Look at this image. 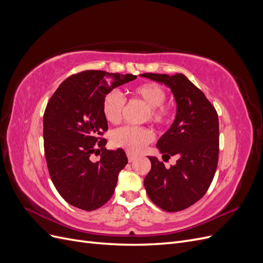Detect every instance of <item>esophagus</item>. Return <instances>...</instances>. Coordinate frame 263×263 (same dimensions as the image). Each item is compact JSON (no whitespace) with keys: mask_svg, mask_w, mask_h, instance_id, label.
Masks as SVG:
<instances>
[{"mask_svg":"<svg viewBox=\"0 0 263 263\" xmlns=\"http://www.w3.org/2000/svg\"><path fill=\"white\" fill-rule=\"evenodd\" d=\"M127 158H128V161H129V162H133V161L135 160V159H136V157H135V156L132 155V154H129V153L127 154Z\"/></svg>","mask_w":263,"mask_h":263,"instance_id":"obj_1","label":"esophagus"}]
</instances>
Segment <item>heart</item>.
I'll list each match as a JSON object with an SVG mask.
<instances>
[{"mask_svg":"<svg viewBox=\"0 0 263 263\" xmlns=\"http://www.w3.org/2000/svg\"><path fill=\"white\" fill-rule=\"evenodd\" d=\"M133 94L147 105L145 114L146 121L156 125L164 126L169 124L172 112L163 105L166 93L162 86L157 83H142L133 89ZM125 105L124 99L117 92L107 93L102 101V113L110 124H118L122 119ZM154 133L147 127L126 126L114 130L110 135V142L115 148H122L129 154H138L154 140Z\"/></svg>","mask_w":263,"mask_h":263,"instance_id":"b5f03b06","label":"heart"}]
</instances>
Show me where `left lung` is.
<instances>
[{
	"mask_svg": "<svg viewBox=\"0 0 263 263\" xmlns=\"http://www.w3.org/2000/svg\"><path fill=\"white\" fill-rule=\"evenodd\" d=\"M141 77L170 87L177 103L176 118L157 142L163 160L176 156L177 163L166 169L158 158L148 157L151 170L144 185L157 206L166 212H179L201 200L216 172L217 112L184 74L144 73Z\"/></svg>",
	"mask_w": 263,
	"mask_h": 263,
	"instance_id": "obj_1",
	"label": "left lung"
}]
</instances>
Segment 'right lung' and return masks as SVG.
<instances>
[{
	"mask_svg": "<svg viewBox=\"0 0 263 263\" xmlns=\"http://www.w3.org/2000/svg\"><path fill=\"white\" fill-rule=\"evenodd\" d=\"M137 77L86 70L69 77L52 94L44 114V147L50 178L63 200L94 211L112 197L118 173L128 162L125 151L106 150L107 121L102 101ZM102 151L100 162L89 156Z\"/></svg>",
	"mask_w": 263,
	"mask_h": 263,
	"instance_id": "right-lung-1",
	"label": "right lung"
}]
</instances>
